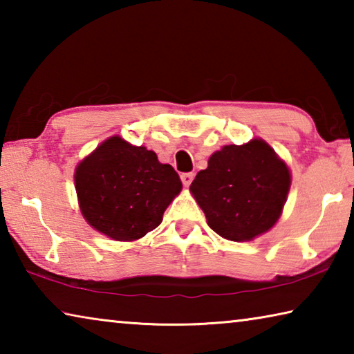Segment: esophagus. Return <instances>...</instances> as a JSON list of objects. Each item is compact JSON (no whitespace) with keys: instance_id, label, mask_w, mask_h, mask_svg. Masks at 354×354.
<instances>
[{"instance_id":"obj_1","label":"esophagus","mask_w":354,"mask_h":354,"mask_svg":"<svg viewBox=\"0 0 354 354\" xmlns=\"http://www.w3.org/2000/svg\"><path fill=\"white\" fill-rule=\"evenodd\" d=\"M194 173H183L181 175V181L183 184L185 185V187H189V185L192 184V181H194Z\"/></svg>"}]
</instances>
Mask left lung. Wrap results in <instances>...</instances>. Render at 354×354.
Here are the masks:
<instances>
[{
  "label": "left lung",
  "mask_w": 354,
  "mask_h": 354,
  "mask_svg": "<svg viewBox=\"0 0 354 354\" xmlns=\"http://www.w3.org/2000/svg\"><path fill=\"white\" fill-rule=\"evenodd\" d=\"M290 187V173L263 140L226 145L209 158L190 192L207 225L227 241L243 242L277 223Z\"/></svg>",
  "instance_id": "8db88e82"
}]
</instances>
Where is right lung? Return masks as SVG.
Returning a JSON list of instances; mask_svg holds the SVG:
<instances>
[{"instance_id": "obj_1", "label": "right lung", "mask_w": 354, "mask_h": 354, "mask_svg": "<svg viewBox=\"0 0 354 354\" xmlns=\"http://www.w3.org/2000/svg\"><path fill=\"white\" fill-rule=\"evenodd\" d=\"M75 185L84 218L113 241H136L158 227L183 187L154 151L117 136L77 165Z\"/></svg>"}]
</instances>
